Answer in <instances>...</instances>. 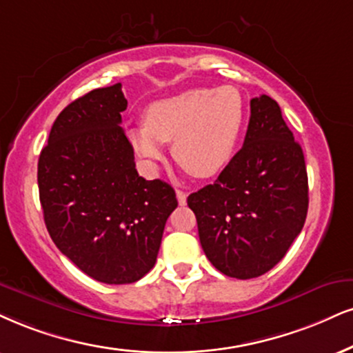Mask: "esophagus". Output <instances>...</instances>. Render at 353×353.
Returning <instances> with one entry per match:
<instances>
[{
  "mask_svg": "<svg viewBox=\"0 0 353 353\" xmlns=\"http://www.w3.org/2000/svg\"><path fill=\"white\" fill-rule=\"evenodd\" d=\"M186 196H188V194H186L185 191L176 190V199H178V204H180V206H185L186 204Z\"/></svg>",
  "mask_w": 353,
  "mask_h": 353,
  "instance_id": "obj_1",
  "label": "esophagus"
}]
</instances>
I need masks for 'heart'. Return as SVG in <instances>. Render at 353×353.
Wrapping results in <instances>:
<instances>
[{"instance_id": "b5f03b06", "label": "heart", "mask_w": 353, "mask_h": 353, "mask_svg": "<svg viewBox=\"0 0 353 353\" xmlns=\"http://www.w3.org/2000/svg\"><path fill=\"white\" fill-rule=\"evenodd\" d=\"M145 124L128 129L132 149L149 163L162 162L173 142L176 162L196 178L216 176L236 155L245 103L236 86L191 88L147 108Z\"/></svg>"}]
</instances>
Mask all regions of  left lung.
<instances>
[{"instance_id": "obj_1", "label": "left lung", "mask_w": 353, "mask_h": 353, "mask_svg": "<svg viewBox=\"0 0 353 353\" xmlns=\"http://www.w3.org/2000/svg\"><path fill=\"white\" fill-rule=\"evenodd\" d=\"M301 145L275 99H250L243 147L212 185L188 196L199 242L224 275L249 280L272 270L301 232L307 214Z\"/></svg>"}]
</instances>
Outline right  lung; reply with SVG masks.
I'll return each instance as SVG.
<instances>
[{
	"instance_id": "add662e5",
	"label": "right lung",
	"mask_w": 353,
	"mask_h": 353,
	"mask_svg": "<svg viewBox=\"0 0 353 353\" xmlns=\"http://www.w3.org/2000/svg\"><path fill=\"white\" fill-rule=\"evenodd\" d=\"M121 83L97 88L57 116L39 157L43 221L65 256L93 280L134 283L155 265L175 190L139 176L121 112Z\"/></svg>"
}]
</instances>
